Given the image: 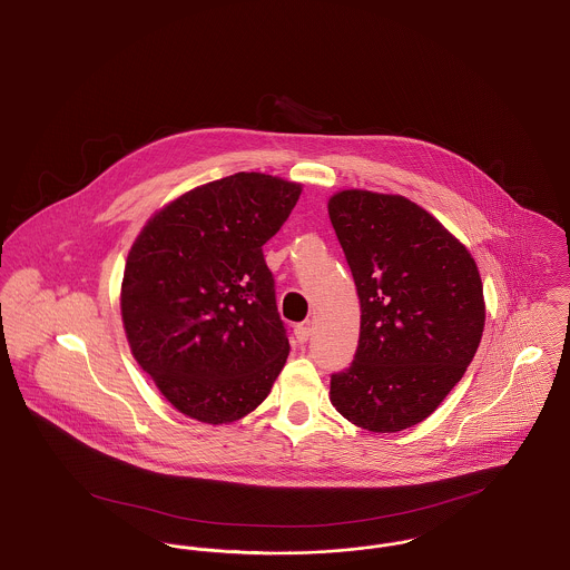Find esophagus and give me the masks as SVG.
<instances>
[{"label": "esophagus", "mask_w": 570, "mask_h": 570, "mask_svg": "<svg viewBox=\"0 0 570 570\" xmlns=\"http://www.w3.org/2000/svg\"><path fill=\"white\" fill-rule=\"evenodd\" d=\"M309 335H312V328L307 325H301L295 326V337H297L298 344H305L307 340H309Z\"/></svg>", "instance_id": "obj_1"}]
</instances>
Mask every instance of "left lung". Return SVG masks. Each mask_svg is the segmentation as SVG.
<instances>
[{
    "label": "left lung",
    "instance_id": "1",
    "mask_svg": "<svg viewBox=\"0 0 570 570\" xmlns=\"http://www.w3.org/2000/svg\"><path fill=\"white\" fill-rule=\"evenodd\" d=\"M361 303L353 363L331 374V404L370 432L428 419L474 358L485 325L470 252L404 196L344 190L328 200Z\"/></svg>",
    "mask_w": 570,
    "mask_h": 570
}]
</instances>
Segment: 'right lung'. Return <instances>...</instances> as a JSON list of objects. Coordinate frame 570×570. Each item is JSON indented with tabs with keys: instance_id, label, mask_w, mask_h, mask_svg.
I'll return each mask as SVG.
<instances>
[{
	"instance_id": "1",
	"label": "right lung",
	"mask_w": 570,
	"mask_h": 570,
	"mask_svg": "<svg viewBox=\"0 0 570 570\" xmlns=\"http://www.w3.org/2000/svg\"><path fill=\"white\" fill-rule=\"evenodd\" d=\"M301 186L237 173L186 191L147 222L121 284L124 328L164 397L203 423L258 406L288 356L263 245Z\"/></svg>"
}]
</instances>
